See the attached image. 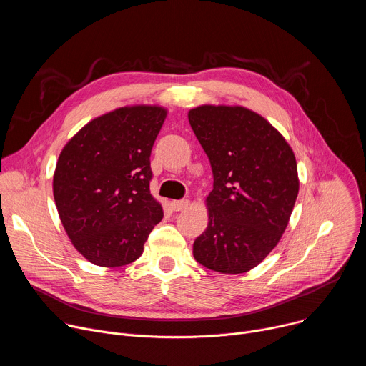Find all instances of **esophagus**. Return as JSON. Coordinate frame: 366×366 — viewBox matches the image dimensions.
<instances>
[{
    "label": "esophagus",
    "instance_id": "esophagus-1",
    "mask_svg": "<svg viewBox=\"0 0 366 366\" xmlns=\"http://www.w3.org/2000/svg\"><path fill=\"white\" fill-rule=\"evenodd\" d=\"M188 205H189V201H188V199H174V201H171V207L174 208L175 212L187 210Z\"/></svg>",
    "mask_w": 366,
    "mask_h": 366
}]
</instances>
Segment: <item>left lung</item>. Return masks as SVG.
I'll use <instances>...</instances> for the list:
<instances>
[{
	"label": "left lung",
	"instance_id": "left-lung-1",
	"mask_svg": "<svg viewBox=\"0 0 366 366\" xmlns=\"http://www.w3.org/2000/svg\"><path fill=\"white\" fill-rule=\"evenodd\" d=\"M188 120L214 177L194 257L216 272H247L288 226L300 187L294 152L269 122L240 106H199Z\"/></svg>",
	"mask_w": 366,
	"mask_h": 366
}]
</instances>
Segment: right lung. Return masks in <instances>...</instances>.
I'll return each instance as SVG.
<instances>
[{"instance_id": "obj_1", "label": "right lung", "mask_w": 366, "mask_h": 366, "mask_svg": "<svg viewBox=\"0 0 366 366\" xmlns=\"http://www.w3.org/2000/svg\"><path fill=\"white\" fill-rule=\"evenodd\" d=\"M159 106L122 107L84 126L62 149L54 175L61 222L98 267L129 265L162 217L150 194V152L167 119Z\"/></svg>"}]
</instances>
